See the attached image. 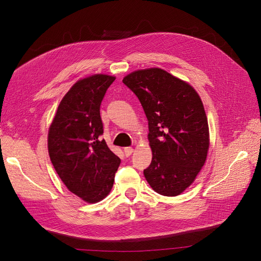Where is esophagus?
Returning a JSON list of instances; mask_svg holds the SVG:
<instances>
[{
  "instance_id": "esophagus-1",
  "label": "esophagus",
  "mask_w": 261,
  "mask_h": 261,
  "mask_svg": "<svg viewBox=\"0 0 261 261\" xmlns=\"http://www.w3.org/2000/svg\"><path fill=\"white\" fill-rule=\"evenodd\" d=\"M123 151H125L126 156H130L133 152V148L132 147H126L125 149H123Z\"/></svg>"
}]
</instances>
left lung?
Listing matches in <instances>:
<instances>
[{"label": "left lung", "instance_id": "1", "mask_svg": "<svg viewBox=\"0 0 261 261\" xmlns=\"http://www.w3.org/2000/svg\"><path fill=\"white\" fill-rule=\"evenodd\" d=\"M148 119L152 160L144 175L158 194L179 196L203 167L210 147L207 117L200 96L161 68L135 71L122 79Z\"/></svg>", "mask_w": 261, "mask_h": 261}]
</instances>
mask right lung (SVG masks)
Returning <instances> with one entry per match:
<instances>
[{"label": "right lung", "mask_w": 261, "mask_h": 261, "mask_svg": "<svg viewBox=\"0 0 261 261\" xmlns=\"http://www.w3.org/2000/svg\"><path fill=\"white\" fill-rule=\"evenodd\" d=\"M115 77L93 75L77 81L61 100L48 130V153L67 189L88 203L112 189L120 160L100 139V105Z\"/></svg>", "instance_id": "right-lung-1"}]
</instances>
